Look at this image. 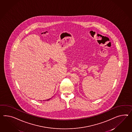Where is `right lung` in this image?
<instances>
[{
    "instance_id": "obj_1",
    "label": "right lung",
    "mask_w": 132,
    "mask_h": 132,
    "mask_svg": "<svg viewBox=\"0 0 132 132\" xmlns=\"http://www.w3.org/2000/svg\"><path fill=\"white\" fill-rule=\"evenodd\" d=\"M51 98H49V99H48V100H47V101H48V100H50Z\"/></svg>"
}]
</instances>
